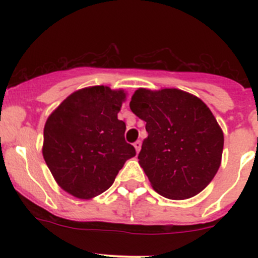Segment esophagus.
<instances>
[{"label": "esophagus", "mask_w": 258, "mask_h": 258, "mask_svg": "<svg viewBox=\"0 0 258 258\" xmlns=\"http://www.w3.org/2000/svg\"><path fill=\"white\" fill-rule=\"evenodd\" d=\"M134 146H135V148H136V152L139 153L140 151H141V146H142V144H141V141H136L134 144Z\"/></svg>", "instance_id": "obj_1"}]
</instances>
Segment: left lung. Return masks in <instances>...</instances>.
I'll use <instances>...</instances> for the list:
<instances>
[{
  "instance_id": "8db88e82",
  "label": "left lung",
  "mask_w": 258,
  "mask_h": 258,
  "mask_svg": "<svg viewBox=\"0 0 258 258\" xmlns=\"http://www.w3.org/2000/svg\"><path fill=\"white\" fill-rule=\"evenodd\" d=\"M130 108L146 122L139 162L153 189L171 200L200 194L217 173L223 150V132L210 108L177 88H139Z\"/></svg>"
}]
</instances>
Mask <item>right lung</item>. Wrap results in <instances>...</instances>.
<instances>
[{"label": "right lung", "instance_id": "add662e5", "mask_svg": "<svg viewBox=\"0 0 258 258\" xmlns=\"http://www.w3.org/2000/svg\"><path fill=\"white\" fill-rule=\"evenodd\" d=\"M126 93L92 86L70 95L46 121L42 153L58 186L90 200L112 186L136 150L124 141L126 123L117 118Z\"/></svg>", "mask_w": 258, "mask_h": 258}]
</instances>
